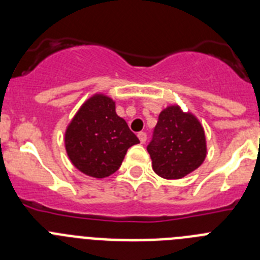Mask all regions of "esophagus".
I'll list each match as a JSON object with an SVG mask.
<instances>
[{
	"label": "esophagus",
	"instance_id": "esophagus-1",
	"mask_svg": "<svg viewBox=\"0 0 260 260\" xmlns=\"http://www.w3.org/2000/svg\"><path fill=\"white\" fill-rule=\"evenodd\" d=\"M138 138H139V141H141V143H144V142L147 141V134L144 132H141L139 134H138Z\"/></svg>",
	"mask_w": 260,
	"mask_h": 260
}]
</instances>
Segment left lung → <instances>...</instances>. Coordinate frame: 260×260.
Returning a JSON list of instances; mask_svg holds the SVG:
<instances>
[{
    "label": "left lung",
    "mask_w": 260,
    "mask_h": 260,
    "mask_svg": "<svg viewBox=\"0 0 260 260\" xmlns=\"http://www.w3.org/2000/svg\"><path fill=\"white\" fill-rule=\"evenodd\" d=\"M152 169L165 180H180L198 169L207 156L204 128L199 119L180 105L158 114L153 138L147 147Z\"/></svg>",
    "instance_id": "1"
}]
</instances>
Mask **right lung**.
<instances>
[{"mask_svg": "<svg viewBox=\"0 0 260 260\" xmlns=\"http://www.w3.org/2000/svg\"><path fill=\"white\" fill-rule=\"evenodd\" d=\"M139 143L116 103L95 93L79 108L65 132V148L78 171L93 178H105L121 167L126 152Z\"/></svg>", "mask_w": 260, "mask_h": 260, "instance_id": "obj_1", "label": "right lung"}]
</instances>
